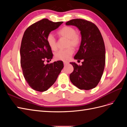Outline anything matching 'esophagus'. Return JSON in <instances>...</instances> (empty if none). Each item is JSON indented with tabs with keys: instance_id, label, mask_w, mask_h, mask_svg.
<instances>
[{
	"instance_id": "34e87169",
	"label": "esophagus",
	"mask_w": 127,
	"mask_h": 127,
	"mask_svg": "<svg viewBox=\"0 0 127 127\" xmlns=\"http://www.w3.org/2000/svg\"><path fill=\"white\" fill-rule=\"evenodd\" d=\"M64 65H67L68 64V62H66V61H64Z\"/></svg>"
}]
</instances>
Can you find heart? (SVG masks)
Returning <instances> with one entry per match:
<instances>
[{
  "label": "heart",
  "mask_w": 127,
  "mask_h": 127,
  "mask_svg": "<svg viewBox=\"0 0 127 127\" xmlns=\"http://www.w3.org/2000/svg\"><path fill=\"white\" fill-rule=\"evenodd\" d=\"M57 34L60 37L67 40L66 47L68 48L57 52L55 55V58L57 60L67 61L74 53V49L72 48L76 49L79 47L82 41L81 36L78 33L76 32L75 28L69 26H64L57 32ZM47 42L52 50H56L57 49V40L52 34L48 35ZM71 47H73L71 48Z\"/></svg>",
  "instance_id": "heart-1"
}]
</instances>
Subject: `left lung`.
Returning a JSON list of instances; mask_svg holds the SVG:
<instances>
[{
    "mask_svg": "<svg viewBox=\"0 0 127 127\" xmlns=\"http://www.w3.org/2000/svg\"><path fill=\"white\" fill-rule=\"evenodd\" d=\"M66 24L76 26L82 35L81 43L74 59L83 61L82 66L70 63L74 71L69 76L70 80L79 89L90 90L98 85L104 69L105 49L103 39L97 27L91 22L74 19Z\"/></svg>",
    "mask_w": 127,
    "mask_h": 127,
    "instance_id": "8db88e82",
    "label": "left lung"
}]
</instances>
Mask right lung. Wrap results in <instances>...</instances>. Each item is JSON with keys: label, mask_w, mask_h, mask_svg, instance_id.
I'll return each mask as SVG.
<instances>
[{"label": "right lung", "mask_w": 127, "mask_h": 127, "mask_svg": "<svg viewBox=\"0 0 127 127\" xmlns=\"http://www.w3.org/2000/svg\"><path fill=\"white\" fill-rule=\"evenodd\" d=\"M63 23L44 18L30 26L24 33L20 49L21 64L26 81L34 90H48L64 68L62 61L44 64L45 60H51L53 57L47 37Z\"/></svg>", "instance_id": "right-lung-1"}]
</instances>
